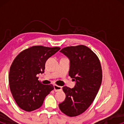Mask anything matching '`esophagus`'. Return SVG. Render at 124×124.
Returning a JSON list of instances; mask_svg holds the SVG:
<instances>
[{"label":"esophagus","mask_w":124,"mask_h":124,"mask_svg":"<svg viewBox=\"0 0 124 124\" xmlns=\"http://www.w3.org/2000/svg\"><path fill=\"white\" fill-rule=\"evenodd\" d=\"M54 90H55V92H59V91L62 90V87L58 86V85H54Z\"/></svg>","instance_id":"esophagus-1"}]
</instances>
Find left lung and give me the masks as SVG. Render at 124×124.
<instances>
[{"label": "left lung", "instance_id": "left-lung-1", "mask_svg": "<svg viewBox=\"0 0 124 124\" xmlns=\"http://www.w3.org/2000/svg\"><path fill=\"white\" fill-rule=\"evenodd\" d=\"M69 58V75L76 85L72 89L62 88L65 100L59 104L63 113L76 116L86 110L93 103L102 82V70L99 58L85 45L65 47L60 51Z\"/></svg>", "mask_w": 124, "mask_h": 124}]
</instances>
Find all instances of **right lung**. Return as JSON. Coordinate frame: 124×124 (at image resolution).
Returning <instances> with one entry per match:
<instances>
[{"label":"right lung","instance_id":"right-lung-1","mask_svg":"<svg viewBox=\"0 0 124 124\" xmlns=\"http://www.w3.org/2000/svg\"><path fill=\"white\" fill-rule=\"evenodd\" d=\"M59 47L33 46L21 52L10 68L8 81L11 93L21 109L32 111L39 108L54 89L52 85H43L37 75L44 73L45 62Z\"/></svg>","mask_w":124,"mask_h":124}]
</instances>
